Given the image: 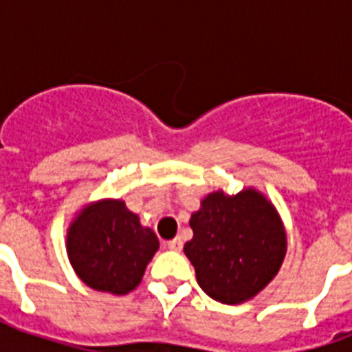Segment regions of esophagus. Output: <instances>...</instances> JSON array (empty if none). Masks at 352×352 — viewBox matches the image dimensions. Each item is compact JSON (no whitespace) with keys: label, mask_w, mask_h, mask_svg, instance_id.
Instances as JSON below:
<instances>
[{"label":"esophagus","mask_w":352,"mask_h":352,"mask_svg":"<svg viewBox=\"0 0 352 352\" xmlns=\"http://www.w3.org/2000/svg\"><path fill=\"white\" fill-rule=\"evenodd\" d=\"M166 246H168V248H170V250L179 252V250H181V248H182V241H181V237H175V239L168 241V243H166Z\"/></svg>","instance_id":"34e87169"}]
</instances>
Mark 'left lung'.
Listing matches in <instances>:
<instances>
[{"label":"left lung","mask_w":352,"mask_h":352,"mask_svg":"<svg viewBox=\"0 0 352 352\" xmlns=\"http://www.w3.org/2000/svg\"><path fill=\"white\" fill-rule=\"evenodd\" d=\"M193 237L184 245L199 287L215 301L252 300L279 272L287 252L281 217L261 192L208 193L193 212Z\"/></svg>","instance_id":"8db88e82"}]
</instances>
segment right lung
<instances>
[{
	"label": "right lung",
	"instance_id": "add662e5",
	"mask_svg": "<svg viewBox=\"0 0 352 352\" xmlns=\"http://www.w3.org/2000/svg\"><path fill=\"white\" fill-rule=\"evenodd\" d=\"M159 250L151 228L140 225L120 199H102L78 212L67 230V256L87 287L124 296L137 289Z\"/></svg>",
	"mask_w": 352,
	"mask_h": 352
}]
</instances>
